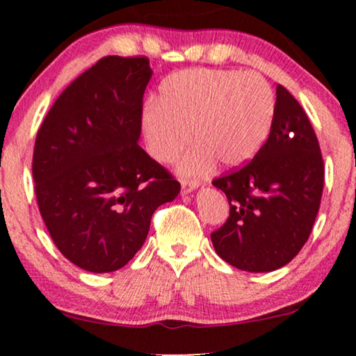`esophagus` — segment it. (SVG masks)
<instances>
[{"label": "esophagus", "instance_id": "1", "mask_svg": "<svg viewBox=\"0 0 356 356\" xmlns=\"http://www.w3.org/2000/svg\"><path fill=\"white\" fill-rule=\"evenodd\" d=\"M196 188H197L196 181H191V179H181V193L183 194H189Z\"/></svg>", "mask_w": 356, "mask_h": 356}]
</instances>
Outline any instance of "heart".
Segmentation results:
<instances>
[{
  "label": "heart",
  "instance_id": "1",
  "mask_svg": "<svg viewBox=\"0 0 356 356\" xmlns=\"http://www.w3.org/2000/svg\"><path fill=\"white\" fill-rule=\"evenodd\" d=\"M275 113L274 92L254 72L186 70L160 87V102L143 110V134L150 157L167 163L193 138L197 145L178 163L184 175H201L213 165L241 167L269 138Z\"/></svg>",
  "mask_w": 356,
  "mask_h": 356
}]
</instances>
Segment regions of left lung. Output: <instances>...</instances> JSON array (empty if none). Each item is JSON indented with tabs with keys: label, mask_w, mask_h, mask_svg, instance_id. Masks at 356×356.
I'll return each instance as SVG.
<instances>
[{
	"label": "left lung",
	"mask_w": 356,
	"mask_h": 356,
	"mask_svg": "<svg viewBox=\"0 0 356 356\" xmlns=\"http://www.w3.org/2000/svg\"><path fill=\"white\" fill-rule=\"evenodd\" d=\"M212 184L230 202V217L211 235L223 261L240 270L270 272L298 254L321 206L324 162L309 118L284 86H277L262 149Z\"/></svg>",
	"instance_id": "1"
}]
</instances>
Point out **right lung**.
<instances>
[{"mask_svg": "<svg viewBox=\"0 0 356 356\" xmlns=\"http://www.w3.org/2000/svg\"><path fill=\"white\" fill-rule=\"evenodd\" d=\"M150 77L149 58H102L63 90L37 133L40 216L61 254L95 274L128 264L152 213L181 189L138 144Z\"/></svg>", "mask_w": 356, "mask_h": 356, "instance_id": "add662e5", "label": "right lung"}]
</instances>
